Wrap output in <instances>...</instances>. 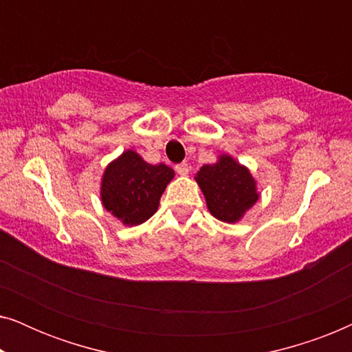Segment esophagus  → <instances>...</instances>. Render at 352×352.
Returning a JSON list of instances; mask_svg holds the SVG:
<instances>
[{"label": "esophagus", "mask_w": 352, "mask_h": 352, "mask_svg": "<svg viewBox=\"0 0 352 352\" xmlns=\"http://www.w3.org/2000/svg\"><path fill=\"white\" fill-rule=\"evenodd\" d=\"M176 171L177 175L187 176L189 175V165H187V163H179V165H176Z\"/></svg>", "instance_id": "esophagus-1"}]
</instances>
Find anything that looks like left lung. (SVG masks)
<instances>
[{
  "label": "left lung",
  "instance_id": "1",
  "mask_svg": "<svg viewBox=\"0 0 352 352\" xmlns=\"http://www.w3.org/2000/svg\"><path fill=\"white\" fill-rule=\"evenodd\" d=\"M194 179L206 208L223 223H239L261 195L252 171L229 153H221L214 163L201 166Z\"/></svg>",
  "mask_w": 352,
  "mask_h": 352
}]
</instances>
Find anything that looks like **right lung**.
Segmentation results:
<instances>
[{
  "label": "right lung",
  "mask_w": 352,
  "mask_h": 352,
  "mask_svg": "<svg viewBox=\"0 0 352 352\" xmlns=\"http://www.w3.org/2000/svg\"><path fill=\"white\" fill-rule=\"evenodd\" d=\"M173 177L175 171L170 166L151 165L128 148L105 166L100 177V201L122 224L139 226L155 214Z\"/></svg>",
  "instance_id": "1"
}]
</instances>
